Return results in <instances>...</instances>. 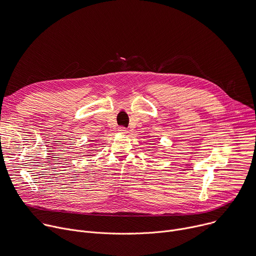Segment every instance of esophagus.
I'll return each mask as SVG.
<instances>
[{
    "label": "esophagus",
    "mask_w": 256,
    "mask_h": 256,
    "mask_svg": "<svg viewBox=\"0 0 256 256\" xmlns=\"http://www.w3.org/2000/svg\"><path fill=\"white\" fill-rule=\"evenodd\" d=\"M118 132H120V134H126L128 132V128H124V126H120V128H118Z\"/></svg>",
    "instance_id": "34e87169"
}]
</instances>
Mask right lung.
I'll list each match as a JSON object with an SVG mask.
<instances>
[{"label": "right lung", "mask_w": 256, "mask_h": 256, "mask_svg": "<svg viewBox=\"0 0 256 256\" xmlns=\"http://www.w3.org/2000/svg\"><path fill=\"white\" fill-rule=\"evenodd\" d=\"M88 156H92V155H88Z\"/></svg>", "instance_id": "obj_1"}]
</instances>
